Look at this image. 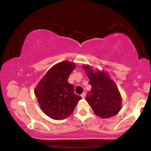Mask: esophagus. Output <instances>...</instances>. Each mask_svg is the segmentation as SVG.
Segmentation results:
<instances>
[{"label":"esophagus","instance_id":"esophagus-1","mask_svg":"<svg viewBox=\"0 0 151 151\" xmlns=\"http://www.w3.org/2000/svg\"><path fill=\"white\" fill-rule=\"evenodd\" d=\"M86 94L85 92H83V93L81 95V97H82V98H85V97H86Z\"/></svg>","mask_w":151,"mask_h":151}]
</instances>
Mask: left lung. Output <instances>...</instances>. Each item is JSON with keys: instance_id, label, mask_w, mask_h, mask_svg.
Returning <instances> with one entry per match:
<instances>
[{"instance_id": "8db88e82", "label": "left lung", "mask_w": 151, "mask_h": 151, "mask_svg": "<svg viewBox=\"0 0 151 151\" xmlns=\"http://www.w3.org/2000/svg\"><path fill=\"white\" fill-rule=\"evenodd\" d=\"M83 68L91 86L86 99L95 114L103 119L117 115L122 107V98L114 81L106 71H95L89 65H83Z\"/></svg>"}]
</instances>
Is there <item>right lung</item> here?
<instances>
[{
  "mask_svg": "<svg viewBox=\"0 0 151 151\" xmlns=\"http://www.w3.org/2000/svg\"><path fill=\"white\" fill-rule=\"evenodd\" d=\"M76 68L73 62L63 61L47 71L35 88V96L45 114L55 120L70 116L81 99L74 93V86L68 83L70 73Z\"/></svg>",
  "mask_w": 151,
  "mask_h": 151,
  "instance_id": "1",
  "label": "right lung"
}]
</instances>
